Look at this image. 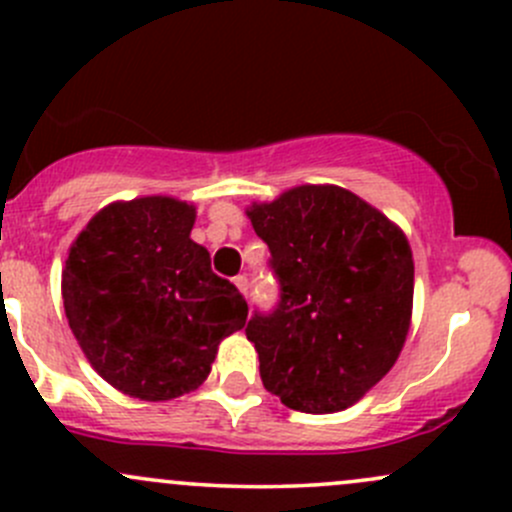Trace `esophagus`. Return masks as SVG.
<instances>
[{
  "mask_svg": "<svg viewBox=\"0 0 512 512\" xmlns=\"http://www.w3.org/2000/svg\"><path fill=\"white\" fill-rule=\"evenodd\" d=\"M233 282H235V287H238L240 292L245 294V297H247V292H250V282H247V277H245V274H238V277H235Z\"/></svg>",
  "mask_w": 512,
  "mask_h": 512,
  "instance_id": "1",
  "label": "esophagus"
}]
</instances>
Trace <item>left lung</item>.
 Returning a JSON list of instances; mask_svg holds the SVG:
<instances>
[{"mask_svg":"<svg viewBox=\"0 0 512 512\" xmlns=\"http://www.w3.org/2000/svg\"><path fill=\"white\" fill-rule=\"evenodd\" d=\"M279 282L247 338L262 385L299 412H338L385 378L405 346L414 265L402 230L338 186H299L247 211Z\"/></svg>","mask_w":512,"mask_h":512,"instance_id":"obj_1","label":"left lung"}]
</instances>
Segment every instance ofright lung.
I'll return each instance as SVG.
<instances>
[{"instance_id": "obj_1", "label": "right lung", "mask_w": 512, "mask_h": 512, "mask_svg": "<svg viewBox=\"0 0 512 512\" xmlns=\"http://www.w3.org/2000/svg\"><path fill=\"white\" fill-rule=\"evenodd\" d=\"M196 208L164 196L112 203L85 225L63 270V306L85 358L112 387L174 400L211 373L247 301L191 240Z\"/></svg>"}]
</instances>
